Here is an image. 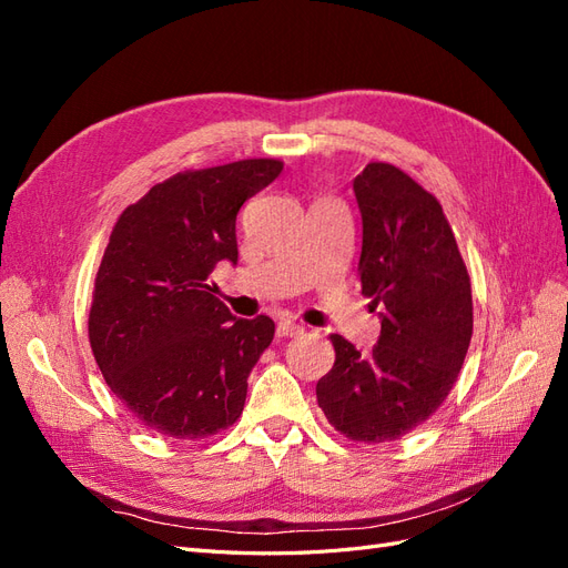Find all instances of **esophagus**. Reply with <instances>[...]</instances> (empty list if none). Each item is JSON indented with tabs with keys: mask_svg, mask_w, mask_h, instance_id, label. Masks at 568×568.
<instances>
[{
	"mask_svg": "<svg viewBox=\"0 0 568 568\" xmlns=\"http://www.w3.org/2000/svg\"><path fill=\"white\" fill-rule=\"evenodd\" d=\"M298 334H303V326L296 324V322L284 320V322L277 324V336H280V338H294V336H298Z\"/></svg>",
	"mask_w": 568,
	"mask_h": 568,
	"instance_id": "obj_1",
	"label": "esophagus"
}]
</instances>
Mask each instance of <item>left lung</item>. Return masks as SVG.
I'll return each mask as SVG.
<instances>
[{
    "instance_id": "1",
    "label": "left lung",
    "mask_w": 568,
    "mask_h": 568,
    "mask_svg": "<svg viewBox=\"0 0 568 568\" xmlns=\"http://www.w3.org/2000/svg\"><path fill=\"white\" fill-rule=\"evenodd\" d=\"M363 215L357 277L382 336L369 355L332 334L334 367L317 382L324 417L351 440L390 443L448 398L474 332V303L448 217L434 194L390 163L353 180Z\"/></svg>"
}]
</instances>
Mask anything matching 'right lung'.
Returning a JSON list of instances; mask_svg holds the SVG:
<instances>
[{"instance_id": "right-lung-1", "label": "right lung", "mask_w": 568, "mask_h": 568, "mask_svg": "<svg viewBox=\"0 0 568 568\" xmlns=\"http://www.w3.org/2000/svg\"><path fill=\"white\" fill-rule=\"evenodd\" d=\"M277 159L184 170L115 220L94 280L90 346L109 388L165 438L201 440L244 412L274 338L267 315L232 317L211 272L236 263V213L282 173Z\"/></svg>"}]
</instances>
